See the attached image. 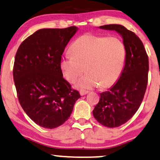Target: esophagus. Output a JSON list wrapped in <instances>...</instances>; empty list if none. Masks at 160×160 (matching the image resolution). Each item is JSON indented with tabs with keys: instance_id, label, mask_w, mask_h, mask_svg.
Wrapping results in <instances>:
<instances>
[{
	"instance_id": "obj_1",
	"label": "esophagus",
	"mask_w": 160,
	"mask_h": 160,
	"mask_svg": "<svg viewBox=\"0 0 160 160\" xmlns=\"http://www.w3.org/2000/svg\"><path fill=\"white\" fill-rule=\"evenodd\" d=\"M88 93H89V92H88V91H86V90L80 91V94L81 95V96H84L85 94H88Z\"/></svg>"
}]
</instances>
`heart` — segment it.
<instances>
[{
  "label": "heart",
  "mask_w": 160,
  "mask_h": 160,
  "mask_svg": "<svg viewBox=\"0 0 160 160\" xmlns=\"http://www.w3.org/2000/svg\"><path fill=\"white\" fill-rule=\"evenodd\" d=\"M70 52L72 55L61 58L60 68L70 82H75L86 70L87 73L75 84L80 89L113 86L122 74L126 58L124 43L117 37L84 35L72 44Z\"/></svg>",
  "instance_id": "b5f03b06"
}]
</instances>
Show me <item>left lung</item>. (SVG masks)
<instances>
[{"label": "left lung", "instance_id": "8db88e82", "mask_svg": "<svg viewBox=\"0 0 160 160\" xmlns=\"http://www.w3.org/2000/svg\"><path fill=\"white\" fill-rule=\"evenodd\" d=\"M99 28L117 32L126 49L120 78L112 88L100 93V101L93 110L94 117L101 125L116 128L130 120L140 106L148 83V58L141 40L125 26L109 24Z\"/></svg>", "mask_w": 160, "mask_h": 160}]
</instances>
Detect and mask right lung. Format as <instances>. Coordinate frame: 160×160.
Segmentation results:
<instances>
[{"instance_id": "right-lung-1", "label": "right lung", "mask_w": 160, "mask_h": 160, "mask_svg": "<svg viewBox=\"0 0 160 160\" xmlns=\"http://www.w3.org/2000/svg\"><path fill=\"white\" fill-rule=\"evenodd\" d=\"M78 30L76 26L39 29L23 40L16 53L13 78L20 104L43 128L63 124L80 98L60 68L64 49Z\"/></svg>"}]
</instances>
